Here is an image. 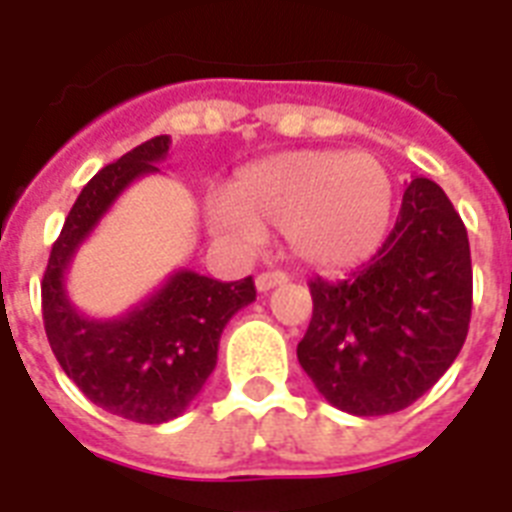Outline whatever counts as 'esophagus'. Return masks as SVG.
<instances>
[{"label": "esophagus", "mask_w": 512, "mask_h": 512, "mask_svg": "<svg viewBox=\"0 0 512 512\" xmlns=\"http://www.w3.org/2000/svg\"><path fill=\"white\" fill-rule=\"evenodd\" d=\"M287 281H289V276L284 271H265L255 279V287H257V292H268V289L279 287V284H287Z\"/></svg>", "instance_id": "obj_1"}]
</instances>
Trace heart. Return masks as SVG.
Listing matches in <instances>:
<instances>
[{"label":"heart","instance_id":"1","mask_svg":"<svg viewBox=\"0 0 512 512\" xmlns=\"http://www.w3.org/2000/svg\"><path fill=\"white\" fill-rule=\"evenodd\" d=\"M393 185L361 151H287L247 164L228 196L207 201L209 231L257 247L263 231L287 233L289 249L316 271H345L382 247Z\"/></svg>","mask_w":512,"mask_h":512}]
</instances>
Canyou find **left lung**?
Segmentation results:
<instances>
[{"label": "left lung", "instance_id": "1", "mask_svg": "<svg viewBox=\"0 0 512 512\" xmlns=\"http://www.w3.org/2000/svg\"><path fill=\"white\" fill-rule=\"evenodd\" d=\"M311 297L297 361L321 396L356 417L414 404L468 337L473 268L452 201L433 180L414 177L372 263L340 281H311Z\"/></svg>", "mask_w": 512, "mask_h": 512}]
</instances>
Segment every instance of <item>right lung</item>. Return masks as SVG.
<instances>
[{
	"label": "right lung",
	"instance_id": "obj_1",
	"mask_svg": "<svg viewBox=\"0 0 512 512\" xmlns=\"http://www.w3.org/2000/svg\"><path fill=\"white\" fill-rule=\"evenodd\" d=\"M170 143V135L146 140L84 185L42 281L44 332L68 380L100 409L143 425L170 422L191 406L215 369L225 324L257 295L252 276L223 284L180 268L114 319H92L71 303L66 273L76 249L135 180L162 172Z\"/></svg>",
	"mask_w": 512,
	"mask_h": 512
}]
</instances>
